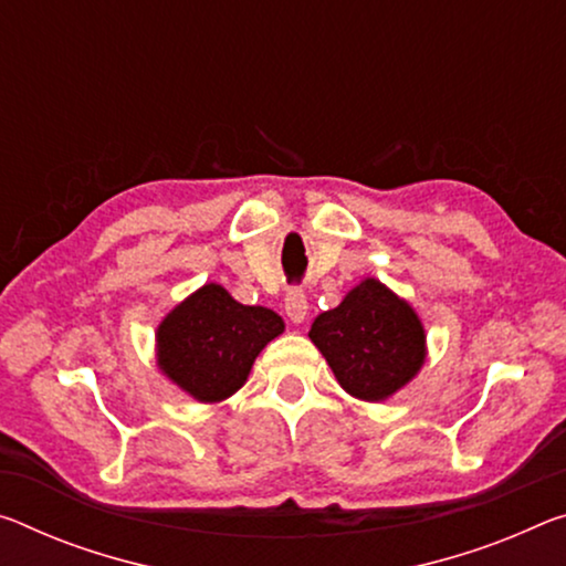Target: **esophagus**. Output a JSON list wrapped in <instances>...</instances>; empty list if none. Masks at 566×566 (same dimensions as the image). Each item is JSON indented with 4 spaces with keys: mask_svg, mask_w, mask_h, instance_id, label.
I'll use <instances>...</instances> for the list:
<instances>
[{
    "mask_svg": "<svg viewBox=\"0 0 566 566\" xmlns=\"http://www.w3.org/2000/svg\"><path fill=\"white\" fill-rule=\"evenodd\" d=\"M307 294H304L300 286H292L290 292H286L284 297V312L286 317H290L292 322H304V317H307Z\"/></svg>",
    "mask_w": 566,
    "mask_h": 566,
    "instance_id": "34e87169",
    "label": "esophagus"
}]
</instances>
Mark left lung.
Wrapping results in <instances>:
<instances>
[{
	"instance_id": "left-lung-1",
	"label": "left lung",
	"mask_w": 566,
	"mask_h": 566,
	"mask_svg": "<svg viewBox=\"0 0 566 566\" xmlns=\"http://www.w3.org/2000/svg\"><path fill=\"white\" fill-rule=\"evenodd\" d=\"M310 339L325 355L349 396L385 400L426 360V335L416 312L378 280L357 284L339 307L312 322Z\"/></svg>"
}]
</instances>
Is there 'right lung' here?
Masks as SVG:
<instances>
[{
	"mask_svg": "<svg viewBox=\"0 0 566 566\" xmlns=\"http://www.w3.org/2000/svg\"><path fill=\"white\" fill-rule=\"evenodd\" d=\"M284 322L266 307L239 304L219 284H206L158 327V365L201 402L229 398Z\"/></svg>",
	"mask_w": 566,
	"mask_h": 566,
	"instance_id": "add662e5",
	"label": "right lung"
}]
</instances>
